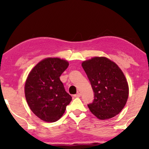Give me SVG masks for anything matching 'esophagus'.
I'll use <instances>...</instances> for the list:
<instances>
[{
    "label": "esophagus",
    "mask_w": 149,
    "mask_h": 149,
    "mask_svg": "<svg viewBox=\"0 0 149 149\" xmlns=\"http://www.w3.org/2000/svg\"><path fill=\"white\" fill-rule=\"evenodd\" d=\"M80 96H81V93H79V92L77 93V94L74 95V97H80Z\"/></svg>",
    "instance_id": "1"
}]
</instances>
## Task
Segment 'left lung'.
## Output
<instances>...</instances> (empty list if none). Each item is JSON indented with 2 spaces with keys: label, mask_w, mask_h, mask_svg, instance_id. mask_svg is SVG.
Here are the masks:
<instances>
[{
  "label": "left lung",
  "mask_w": 149,
  "mask_h": 149,
  "mask_svg": "<svg viewBox=\"0 0 149 149\" xmlns=\"http://www.w3.org/2000/svg\"><path fill=\"white\" fill-rule=\"evenodd\" d=\"M82 66L94 93L92 103L87 104L99 119L113 118L127 102L129 87L119 67L105 57H95L84 61Z\"/></svg>",
  "instance_id": "1"
}]
</instances>
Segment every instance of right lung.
<instances>
[{
	"mask_svg": "<svg viewBox=\"0 0 149 149\" xmlns=\"http://www.w3.org/2000/svg\"><path fill=\"white\" fill-rule=\"evenodd\" d=\"M68 65L60 58H46L28 74L25 83L26 101L34 115L42 121H58L72 100L60 79Z\"/></svg>",
	"mask_w": 149,
	"mask_h": 149,
	"instance_id": "right-lung-1",
	"label": "right lung"
}]
</instances>
